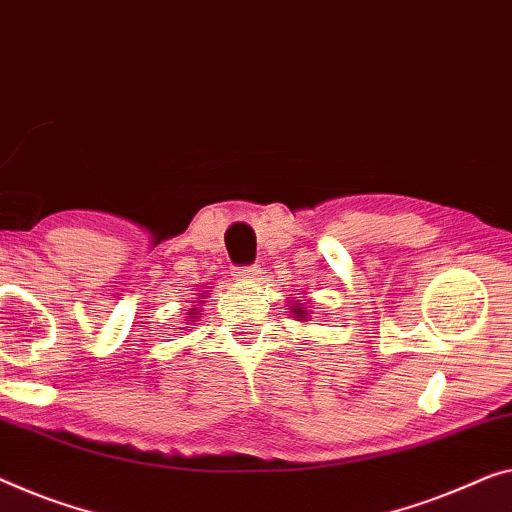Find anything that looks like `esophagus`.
Returning a JSON list of instances; mask_svg holds the SVG:
<instances>
[{
	"instance_id": "obj_1",
	"label": "esophagus",
	"mask_w": 512,
	"mask_h": 512,
	"mask_svg": "<svg viewBox=\"0 0 512 512\" xmlns=\"http://www.w3.org/2000/svg\"><path fill=\"white\" fill-rule=\"evenodd\" d=\"M232 276L239 282H255L259 276V269L257 266H241V269H234Z\"/></svg>"
}]
</instances>
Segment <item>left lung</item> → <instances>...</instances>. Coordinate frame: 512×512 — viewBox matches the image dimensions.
<instances>
[{"label": "left lung", "instance_id": "obj_1", "mask_svg": "<svg viewBox=\"0 0 512 512\" xmlns=\"http://www.w3.org/2000/svg\"><path fill=\"white\" fill-rule=\"evenodd\" d=\"M289 315H294V319L296 322H310V315H312V310H308L305 308V303H301V299H296L294 296V301H289Z\"/></svg>", "mask_w": 512, "mask_h": 512}]
</instances>
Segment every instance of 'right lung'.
Returning a JSON list of instances; mask_svg holds the SVG:
<instances>
[{
	"instance_id": "obj_1",
	"label": "right lung",
	"mask_w": 512,
	"mask_h": 512,
	"mask_svg": "<svg viewBox=\"0 0 512 512\" xmlns=\"http://www.w3.org/2000/svg\"><path fill=\"white\" fill-rule=\"evenodd\" d=\"M197 303H200V301H197ZM188 322H195V319H197V308H190V312H188ZM190 326H193V324H190ZM190 326H183V329H188L190 331Z\"/></svg>"
}]
</instances>
